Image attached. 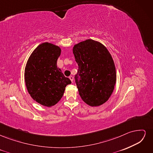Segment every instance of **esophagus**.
I'll return each instance as SVG.
<instances>
[{"instance_id": "1", "label": "esophagus", "mask_w": 153, "mask_h": 153, "mask_svg": "<svg viewBox=\"0 0 153 153\" xmlns=\"http://www.w3.org/2000/svg\"><path fill=\"white\" fill-rule=\"evenodd\" d=\"M69 79H70V80L73 82V77L72 76H70L69 77Z\"/></svg>"}]
</instances>
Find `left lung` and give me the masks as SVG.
I'll list each match as a JSON object with an SVG mask.
<instances>
[{
  "mask_svg": "<svg viewBox=\"0 0 153 153\" xmlns=\"http://www.w3.org/2000/svg\"><path fill=\"white\" fill-rule=\"evenodd\" d=\"M73 53L78 66L75 78L81 98L91 106L105 103L116 82L115 64L108 50L98 41L87 39L74 46Z\"/></svg>",
  "mask_w": 153,
  "mask_h": 153,
  "instance_id": "left-lung-1",
  "label": "left lung"
}]
</instances>
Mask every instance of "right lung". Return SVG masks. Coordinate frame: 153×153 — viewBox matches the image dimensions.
Wrapping results in <instances>:
<instances>
[{"instance_id":"right-lung-1","label":"right lung","mask_w":153,"mask_h":153,"mask_svg":"<svg viewBox=\"0 0 153 153\" xmlns=\"http://www.w3.org/2000/svg\"><path fill=\"white\" fill-rule=\"evenodd\" d=\"M61 52L58 46L41 43L31 53L25 69V82L29 94L36 102L48 107L59 102L65 87L71 83L57 68Z\"/></svg>"}]
</instances>
